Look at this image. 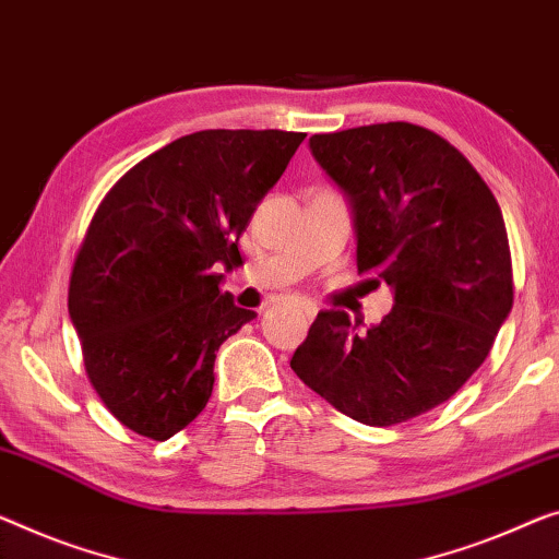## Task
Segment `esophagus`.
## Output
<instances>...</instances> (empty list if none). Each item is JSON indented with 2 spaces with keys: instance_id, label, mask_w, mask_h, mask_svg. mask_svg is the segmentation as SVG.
Segmentation results:
<instances>
[{
  "instance_id": "esophagus-1",
  "label": "esophagus",
  "mask_w": 559,
  "mask_h": 559,
  "mask_svg": "<svg viewBox=\"0 0 559 559\" xmlns=\"http://www.w3.org/2000/svg\"><path fill=\"white\" fill-rule=\"evenodd\" d=\"M298 311H301L306 319H313V316L319 313V308H316L313 304H301V306H298Z\"/></svg>"
}]
</instances>
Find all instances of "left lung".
<instances>
[{
  "instance_id": "8db88e82",
  "label": "left lung",
  "mask_w": 559,
  "mask_h": 559,
  "mask_svg": "<svg viewBox=\"0 0 559 559\" xmlns=\"http://www.w3.org/2000/svg\"><path fill=\"white\" fill-rule=\"evenodd\" d=\"M308 145L352 205L359 273L389 283L394 308L366 331L321 311L290 369L356 421L402 424L466 384L512 311L502 211L460 150L419 124H364Z\"/></svg>"
}]
</instances>
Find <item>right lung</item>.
Here are the masks:
<instances>
[{
    "instance_id": "right-lung-1",
    "label": "right lung",
    "mask_w": 559,
    "mask_h": 559,
    "mask_svg": "<svg viewBox=\"0 0 559 559\" xmlns=\"http://www.w3.org/2000/svg\"><path fill=\"white\" fill-rule=\"evenodd\" d=\"M306 132L200 130L140 160L99 203L70 278L90 384L122 427L165 441L213 394L215 352L255 313L223 294L238 238Z\"/></svg>"
}]
</instances>
